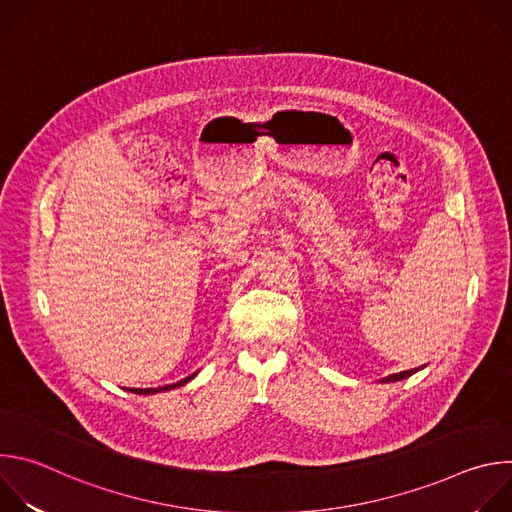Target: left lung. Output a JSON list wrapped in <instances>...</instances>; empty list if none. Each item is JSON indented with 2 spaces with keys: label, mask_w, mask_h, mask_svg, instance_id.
<instances>
[{
  "label": "left lung",
  "mask_w": 512,
  "mask_h": 512,
  "mask_svg": "<svg viewBox=\"0 0 512 512\" xmlns=\"http://www.w3.org/2000/svg\"><path fill=\"white\" fill-rule=\"evenodd\" d=\"M413 373H417V369H411V371H403V373H397V375L385 377V379H383V383H395V381H401V379H407V377H411Z\"/></svg>",
  "instance_id": "left-lung-1"
}]
</instances>
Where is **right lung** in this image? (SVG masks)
Segmentation results:
<instances>
[{"label": "right lung", "instance_id": "right-lung-1", "mask_svg": "<svg viewBox=\"0 0 512 512\" xmlns=\"http://www.w3.org/2000/svg\"><path fill=\"white\" fill-rule=\"evenodd\" d=\"M194 375H196V373H194ZM194 375H190V377H186V379H182V381H178V383H174V385H166V387H160V389H135V393H137V395H152V393H160V391L176 389V387H180V385L188 383L190 379H194Z\"/></svg>", "mask_w": 512, "mask_h": 512}]
</instances>
